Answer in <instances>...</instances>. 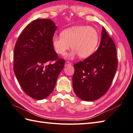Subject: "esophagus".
<instances>
[{"label":"esophagus","instance_id":"obj_1","mask_svg":"<svg viewBox=\"0 0 133 133\" xmlns=\"http://www.w3.org/2000/svg\"><path fill=\"white\" fill-rule=\"evenodd\" d=\"M71 63L69 61H66L65 62V66H68V65H71Z\"/></svg>","mask_w":133,"mask_h":133}]
</instances>
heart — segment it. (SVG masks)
<instances>
[{
	"label": "heart",
	"mask_w": 133,
	"mask_h": 133,
	"mask_svg": "<svg viewBox=\"0 0 133 133\" xmlns=\"http://www.w3.org/2000/svg\"><path fill=\"white\" fill-rule=\"evenodd\" d=\"M61 35L52 37V47L57 54L65 56L71 45L73 50L69 55L70 58L77 54L82 58L90 57L95 51L99 41L98 32L91 26H72L62 31Z\"/></svg>",
	"instance_id": "obj_1"
}]
</instances>
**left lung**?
Segmentation results:
<instances>
[{
  "instance_id": "8db88e82",
  "label": "left lung",
  "mask_w": 133,
  "mask_h": 133,
  "mask_svg": "<svg viewBox=\"0 0 133 133\" xmlns=\"http://www.w3.org/2000/svg\"><path fill=\"white\" fill-rule=\"evenodd\" d=\"M97 50L74 64L72 84L75 93L86 101H95L109 90L117 68L116 50L113 40L102 28Z\"/></svg>"
}]
</instances>
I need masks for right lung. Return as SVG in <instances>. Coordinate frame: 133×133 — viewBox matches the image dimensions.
Returning <instances> with one entry per match:
<instances>
[{"mask_svg":"<svg viewBox=\"0 0 133 133\" xmlns=\"http://www.w3.org/2000/svg\"><path fill=\"white\" fill-rule=\"evenodd\" d=\"M57 28L50 19H37L18 37L14 50V72L20 86L35 99L46 98L53 91L65 60L58 59L52 45Z\"/></svg>","mask_w":133,"mask_h":133,"instance_id":"obj_1","label":"right lung"}]
</instances>
